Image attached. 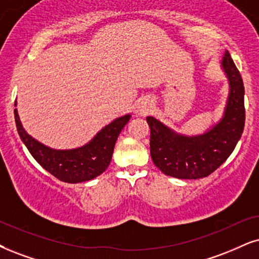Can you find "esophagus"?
I'll use <instances>...</instances> for the list:
<instances>
[{"mask_svg": "<svg viewBox=\"0 0 259 259\" xmlns=\"http://www.w3.org/2000/svg\"><path fill=\"white\" fill-rule=\"evenodd\" d=\"M148 111H149V109H148V106H147V105L141 107V112H142V113H147Z\"/></svg>", "mask_w": 259, "mask_h": 259, "instance_id": "esophagus-1", "label": "esophagus"}]
</instances>
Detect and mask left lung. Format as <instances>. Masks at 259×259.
<instances>
[{"mask_svg": "<svg viewBox=\"0 0 259 259\" xmlns=\"http://www.w3.org/2000/svg\"><path fill=\"white\" fill-rule=\"evenodd\" d=\"M222 67L230 80V97L224 118L201 136L177 135L158 119L147 117L150 127V155L166 176L179 179H198L211 175L233 152L245 125L244 83L230 52Z\"/></svg>", "mask_w": 259, "mask_h": 259, "instance_id": "1", "label": "left lung"}]
</instances>
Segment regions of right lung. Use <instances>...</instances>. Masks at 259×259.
<instances>
[{"mask_svg":"<svg viewBox=\"0 0 259 259\" xmlns=\"http://www.w3.org/2000/svg\"><path fill=\"white\" fill-rule=\"evenodd\" d=\"M14 116L19 135L35 161L52 176L65 183L91 181L105 171L112 159L117 137L130 119V114H126L113 120L82 148L55 150L39 143L25 132L16 109Z\"/></svg>","mask_w":259,"mask_h":259,"instance_id":"1","label":"right lung"}]
</instances>
